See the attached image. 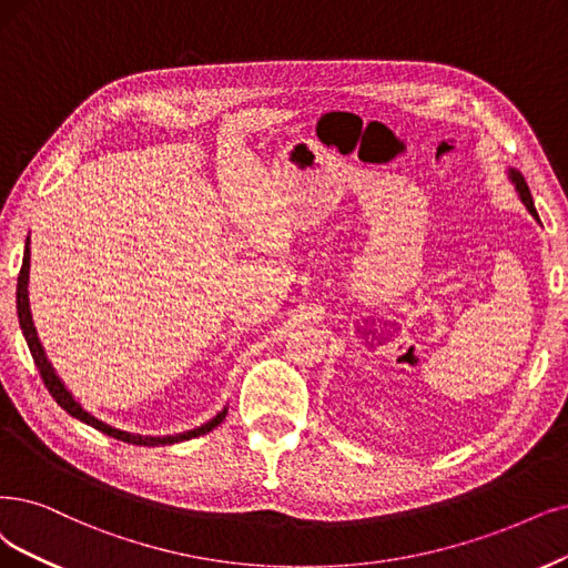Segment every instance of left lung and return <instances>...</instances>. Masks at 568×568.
Wrapping results in <instances>:
<instances>
[{
	"label": "left lung",
	"instance_id": "1",
	"mask_svg": "<svg viewBox=\"0 0 568 568\" xmlns=\"http://www.w3.org/2000/svg\"><path fill=\"white\" fill-rule=\"evenodd\" d=\"M508 178H510V182L515 184V189H517V194H519L521 203H524V205H527V210H529V213L534 215V220H538V213H536V205H534L531 192H529V186H527V182H524L521 173H519V171H515V168H510V171H508ZM538 222H540V220H538Z\"/></svg>",
	"mask_w": 568,
	"mask_h": 568
}]
</instances>
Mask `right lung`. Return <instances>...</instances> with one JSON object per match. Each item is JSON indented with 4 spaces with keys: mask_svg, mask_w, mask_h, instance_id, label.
I'll return each mask as SVG.
<instances>
[{
    "mask_svg": "<svg viewBox=\"0 0 568 568\" xmlns=\"http://www.w3.org/2000/svg\"><path fill=\"white\" fill-rule=\"evenodd\" d=\"M30 236L26 241V252H23V266H20V273H18V285H16V308H18V323H20V329H23V337L28 342V348L32 353L34 358V365L41 374V379H44V386L49 388V393L53 395V400L65 409L70 416L79 418V422L93 426L95 430L104 433V435H112L116 439H123V443L129 445H140V447H159V445H175V443H182V439H192V437H199V435H205L213 428H217L224 416H226V407L222 412H217L210 422L201 424L199 428L194 430H184V433H175V435H161V437H154V435H140V433H129V430H121V428H114L110 424L100 422V418H95L91 412L83 409L77 400L74 395L65 388V384H62L60 376L55 374L53 365L49 363L47 353H44V346H41L39 337H37V329H34V323H32V311H30V300H28V283H30Z\"/></svg>",
    "mask_w": 568,
    "mask_h": 568,
    "instance_id": "1",
    "label": "right lung"
}]
</instances>
